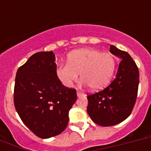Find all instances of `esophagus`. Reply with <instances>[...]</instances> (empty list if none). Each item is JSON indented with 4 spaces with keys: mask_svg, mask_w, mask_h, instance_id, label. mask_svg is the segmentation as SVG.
I'll return each instance as SVG.
<instances>
[{
    "mask_svg": "<svg viewBox=\"0 0 151 151\" xmlns=\"http://www.w3.org/2000/svg\"><path fill=\"white\" fill-rule=\"evenodd\" d=\"M77 96H78V97H81L82 96H85V93H83V92H79V91H78L77 92Z\"/></svg>",
    "mask_w": 151,
    "mask_h": 151,
    "instance_id": "obj_1",
    "label": "esophagus"
}]
</instances>
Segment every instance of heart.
<instances>
[{
  "mask_svg": "<svg viewBox=\"0 0 151 151\" xmlns=\"http://www.w3.org/2000/svg\"><path fill=\"white\" fill-rule=\"evenodd\" d=\"M116 66L114 57L107 52L93 48L73 51L67 56V63L55 69L57 78L65 87H70L79 73L84 85L92 90H99L110 83Z\"/></svg>",
  "mask_w": 151,
  "mask_h": 151,
  "instance_id": "b5f03b06",
  "label": "heart"
}]
</instances>
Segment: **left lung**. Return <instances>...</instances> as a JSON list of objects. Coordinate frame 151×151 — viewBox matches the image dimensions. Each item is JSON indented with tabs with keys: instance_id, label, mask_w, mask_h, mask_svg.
<instances>
[{
	"instance_id": "obj_1",
	"label": "left lung",
	"mask_w": 151,
	"mask_h": 151,
	"mask_svg": "<svg viewBox=\"0 0 151 151\" xmlns=\"http://www.w3.org/2000/svg\"><path fill=\"white\" fill-rule=\"evenodd\" d=\"M110 52L119 58L116 78L103 91L88 96L87 112L101 126H112L122 122L131 114L139 86L138 67L128 52L110 45Z\"/></svg>"
}]
</instances>
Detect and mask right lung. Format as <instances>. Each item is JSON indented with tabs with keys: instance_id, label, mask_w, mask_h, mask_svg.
<instances>
[{
	"instance_id": "add662e5",
	"label": "right lung",
	"mask_w": 151,
	"mask_h": 151,
	"mask_svg": "<svg viewBox=\"0 0 151 151\" xmlns=\"http://www.w3.org/2000/svg\"><path fill=\"white\" fill-rule=\"evenodd\" d=\"M53 52H40L18 69L14 103L20 118L40 138L63 132L69 111L77 100L75 89L66 88L57 78Z\"/></svg>"
}]
</instances>
